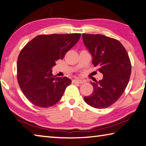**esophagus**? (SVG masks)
Returning <instances> with one entry per match:
<instances>
[{
  "mask_svg": "<svg viewBox=\"0 0 146 146\" xmlns=\"http://www.w3.org/2000/svg\"><path fill=\"white\" fill-rule=\"evenodd\" d=\"M85 81H84V80H72V83H83Z\"/></svg>",
  "mask_w": 146,
  "mask_h": 146,
  "instance_id": "34e87169",
  "label": "esophagus"
}]
</instances>
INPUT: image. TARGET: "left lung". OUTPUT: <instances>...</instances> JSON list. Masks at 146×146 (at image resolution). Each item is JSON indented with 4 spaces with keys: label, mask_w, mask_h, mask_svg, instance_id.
Here are the masks:
<instances>
[{
    "label": "left lung",
    "mask_w": 146,
    "mask_h": 146,
    "mask_svg": "<svg viewBox=\"0 0 146 146\" xmlns=\"http://www.w3.org/2000/svg\"><path fill=\"white\" fill-rule=\"evenodd\" d=\"M82 36L92 56V63L103 74V80L90 82L94 91L84 100L94 108H108L120 98L129 82L131 72L129 56L122 43L113 38L99 34Z\"/></svg>",
    "instance_id": "obj_1"
}]
</instances>
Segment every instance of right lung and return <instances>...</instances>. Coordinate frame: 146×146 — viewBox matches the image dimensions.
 <instances>
[{
    "mask_svg": "<svg viewBox=\"0 0 146 146\" xmlns=\"http://www.w3.org/2000/svg\"><path fill=\"white\" fill-rule=\"evenodd\" d=\"M80 33L39 35L27 43L17 60V80L28 100L40 108H48L60 100L72 81L52 74L58 60L74 47Z\"/></svg>",
    "mask_w": 146,
    "mask_h": 146,
    "instance_id": "obj_1",
    "label": "right lung"
}]
</instances>
